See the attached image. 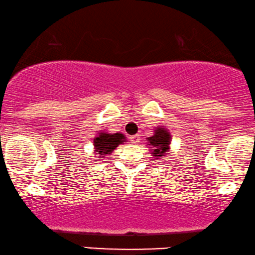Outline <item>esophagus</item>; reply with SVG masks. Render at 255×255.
<instances>
[{
  "instance_id": "esophagus-1",
  "label": "esophagus",
  "mask_w": 255,
  "mask_h": 255,
  "mask_svg": "<svg viewBox=\"0 0 255 255\" xmlns=\"http://www.w3.org/2000/svg\"><path fill=\"white\" fill-rule=\"evenodd\" d=\"M130 140L133 142V144H138V141L140 140V137H139V134H134V135H131L130 137Z\"/></svg>"
}]
</instances>
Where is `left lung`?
<instances>
[{
	"label": "left lung",
	"mask_w": 255,
	"mask_h": 255,
	"mask_svg": "<svg viewBox=\"0 0 255 255\" xmlns=\"http://www.w3.org/2000/svg\"><path fill=\"white\" fill-rule=\"evenodd\" d=\"M147 139V145L151 146L152 155L155 159H161L162 156L167 155V152L170 148V133L166 128L159 127L154 130L152 137Z\"/></svg>",
	"instance_id": "8db88e82"
}]
</instances>
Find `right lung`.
<instances>
[{
	"label": "right lung",
	"mask_w": 255,
	"mask_h": 255,
	"mask_svg": "<svg viewBox=\"0 0 255 255\" xmlns=\"http://www.w3.org/2000/svg\"><path fill=\"white\" fill-rule=\"evenodd\" d=\"M127 138L123 133H109V132L102 131L94 138V152L99 158H104V155H109L118 145L124 144Z\"/></svg>",
	"instance_id": "1"
}]
</instances>
